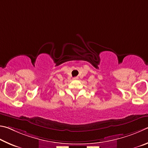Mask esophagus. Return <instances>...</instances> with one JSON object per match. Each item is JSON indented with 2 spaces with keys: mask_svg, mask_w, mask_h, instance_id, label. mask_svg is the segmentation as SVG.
<instances>
[{
  "mask_svg": "<svg viewBox=\"0 0 148 148\" xmlns=\"http://www.w3.org/2000/svg\"><path fill=\"white\" fill-rule=\"evenodd\" d=\"M73 79L74 80H77V79H79V77H74Z\"/></svg>",
  "mask_w": 148,
  "mask_h": 148,
  "instance_id": "34e87169",
  "label": "esophagus"
}]
</instances>
